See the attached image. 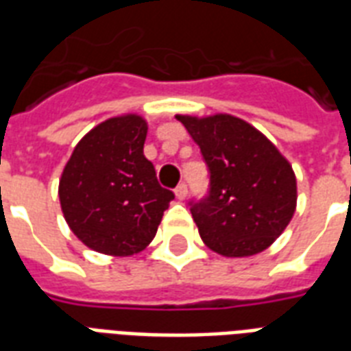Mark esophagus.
Instances as JSON below:
<instances>
[{"instance_id":"esophagus-1","label":"esophagus","mask_w":351,"mask_h":351,"mask_svg":"<svg viewBox=\"0 0 351 351\" xmlns=\"http://www.w3.org/2000/svg\"><path fill=\"white\" fill-rule=\"evenodd\" d=\"M175 195H176V198H178V200H186V197H187V186H186V184H180V186L176 187Z\"/></svg>"}]
</instances>
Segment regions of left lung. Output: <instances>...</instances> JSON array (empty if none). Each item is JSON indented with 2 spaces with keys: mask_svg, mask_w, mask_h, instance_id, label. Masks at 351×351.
<instances>
[{
  "mask_svg": "<svg viewBox=\"0 0 351 351\" xmlns=\"http://www.w3.org/2000/svg\"><path fill=\"white\" fill-rule=\"evenodd\" d=\"M209 169V195L191 202L204 244L224 256H251L280 237L295 213L297 178L258 129L231 114H176Z\"/></svg>",
  "mask_w": 351,
  "mask_h": 351,
  "instance_id": "left-lung-1",
  "label": "left lung"
}]
</instances>
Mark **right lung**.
I'll return each instance as SVG.
<instances>
[{"label": "right lung", "mask_w": 351, "mask_h": 351, "mask_svg": "<svg viewBox=\"0 0 351 351\" xmlns=\"http://www.w3.org/2000/svg\"><path fill=\"white\" fill-rule=\"evenodd\" d=\"M147 121L123 114L101 121L78 145L60 178L69 228L87 247L112 256L145 250L175 198L143 156Z\"/></svg>", "instance_id": "1"}]
</instances>
